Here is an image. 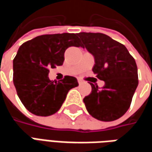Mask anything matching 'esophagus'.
Here are the masks:
<instances>
[{"label":"esophagus","instance_id":"obj_1","mask_svg":"<svg viewBox=\"0 0 152 152\" xmlns=\"http://www.w3.org/2000/svg\"><path fill=\"white\" fill-rule=\"evenodd\" d=\"M78 83H79V85H81V84H83V80L80 79H78Z\"/></svg>","mask_w":152,"mask_h":152}]
</instances>
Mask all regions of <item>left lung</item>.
Wrapping results in <instances>:
<instances>
[{
	"label": "left lung",
	"mask_w": 152,
	"mask_h": 152,
	"mask_svg": "<svg viewBox=\"0 0 152 152\" xmlns=\"http://www.w3.org/2000/svg\"><path fill=\"white\" fill-rule=\"evenodd\" d=\"M78 37L94 58L93 72L105 82L102 89L91 84L92 92L84 99L86 109L97 120L115 121L129 108L138 85L136 62L124 45L107 35L80 32Z\"/></svg>",
	"instance_id": "left-lung-1"
}]
</instances>
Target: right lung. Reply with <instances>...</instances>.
<instances>
[{"label":"right lung","mask_w":152,"mask_h":152,"mask_svg":"<svg viewBox=\"0 0 152 152\" xmlns=\"http://www.w3.org/2000/svg\"><path fill=\"white\" fill-rule=\"evenodd\" d=\"M78 34L42 35L19 47L13 61V81L19 99L32 114L48 116L63 105L70 89L78 86L77 80L66 76L60 82L49 79V68L63 65L65 50L81 46Z\"/></svg>","instance_id":"obj_1"}]
</instances>
